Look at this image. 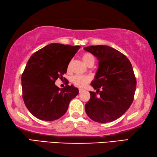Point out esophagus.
I'll return each instance as SVG.
<instances>
[{
  "label": "esophagus",
  "mask_w": 157,
  "mask_h": 157,
  "mask_svg": "<svg viewBox=\"0 0 157 157\" xmlns=\"http://www.w3.org/2000/svg\"><path fill=\"white\" fill-rule=\"evenodd\" d=\"M84 91H85V90H83V89H79V93H82V92Z\"/></svg>",
  "instance_id": "esophagus-1"
}]
</instances>
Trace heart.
I'll return each instance as SVG.
<instances>
[{"mask_svg": "<svg viewBox=\"0 0 157 157\" xmlns=\"http://www.w3.org/2000/svg\"><path fill=\"white\" fill-rule=\"evenodd\" d=\"M82 59H83L84 63L88 66L90 65H93V64L94 63V58L90 53L86 52L83 53V55H82ZM90 81V78L88 76H86L75 75L71 78V82H72L75 86L80 87V88L84 87Z\"/></svg>", "mask_w": 157, "mask_h": 157, "instance_id": "1", "label": "heart"}]
</instances>
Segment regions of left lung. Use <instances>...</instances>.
Returning <instances> with one entry per match:
<instances>
[{"label": "left lung", "instance_id": "obj_1", "mask_svg": "<svg viewBox=\"0 0 157 157\" xmlns=\"http://www.w3.org/2000/svg\"><path fill=\"white\" fill-rule=\"evenodd\" d=\"M84 49L99 60L98 70L91 83L97 93L90 92V99L85 106L86 113L97 122L114 121L133 101L136 79L132 64L124 54L109 46H90Z\"/></svg>", "mask_w": 157, "mask_h": 157}]
</instances>
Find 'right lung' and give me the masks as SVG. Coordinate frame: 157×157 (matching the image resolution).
<instances>
[{"instance_id":"add662e5","label":"right lung","mask_w":157,"mask_h":157,"mask_svg":"<svg viewBox=\"0 0 157 157\" xmlns=\"http://www.w3.org/2000/svg\"><path fill=\"white\" fill-rule=\"evenodd\" d=\"M81 47L53 43L30 56L21 76L23 99L28 110L38 119L53 121L61 117L78 94L73 85L60 89L55 85Z\"/></svg>"}]
</instances>
